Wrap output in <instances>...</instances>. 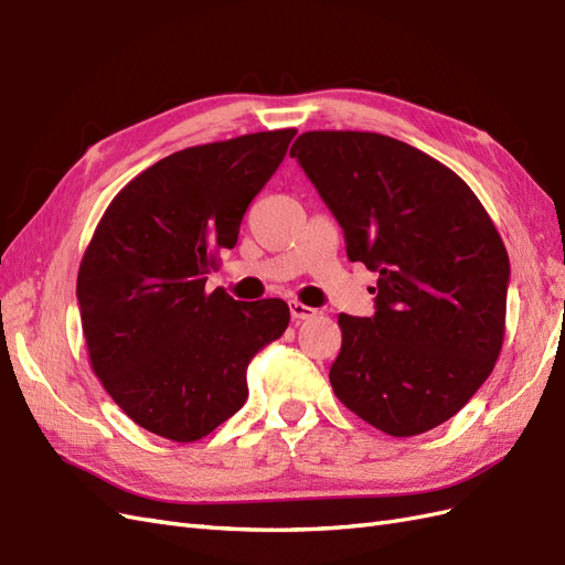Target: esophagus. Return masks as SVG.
I'll list each match as a JSON object with an SVG mask.
<instances>
[{"mask_svg": "<svg viewBox=\"0 0 565 565\" xmlns=\"http://www.w3.org/2000/svg\"><path fill=\"white\" fill-rule=\"evenodd\" d=\"M289 313H292L295 320H306V318H313L318 311L301 301H289Z\"/></svg>", "mask_w": 565, "mask_h": 565, "instance_id": "1", "label": "esophagus"}]
</instances>
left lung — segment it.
Segmentation results:
<instances>
[{"instance_id":"1","label":"left lung","mask_w":565,"mask_h":565,"mask_svg":"<svg viewBox=\"0 0 565 565\" xmlns=\"http://www.w3.org/2000/svg\"><path fill=\"white\" fill-rule=\"evenodd\" d=\"M289 156L349 259L380 273L374 316H339L337 398L398 438L448 422L502 351L509 256L492 218L452 169L391 136L306 131Z\"/></svg>"}]
</instances>
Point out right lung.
Listing matches in <instances>:
<instances>
[{"label": "right lung", "instance_id": "1", "mask_svg": "<svg viewBox=\"0 0 565 565\" xmlns=\"http://www.w3.org/2000/svg\"><path fill=\"white\" fill-rule=\"evenodd\" d=\"M297 129L174 152L108 204L77 276L89 361L110 398L177 443L212 434L247 401V365L282 337V299L204 292Z\"/></svg>", "mask_w": 565, "mask_h": 565}]
</instances>
